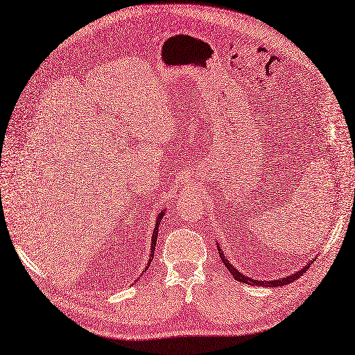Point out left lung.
<instances>
[{
	"instance_id": "left-lung-1",
	"label": "left lung",
	"mask_w": 355,
	"mask_h": 355,
	"mask_svg": "<svg viewBox=\"0 0 355 355\" xmlns=\"http://www.w3.org/2000/svg\"><path fill=\"white\" fill-rule=\"evenodd\" d=\"M218 252H219V256H220V259H222V261H224V265H225V268L231 272V275L232 277L237 279V281H240V282H244V284H247V285H261V286H282V285H288V284H291V282H294V281H297L301 275L303 273H306V270L310 268V265H311V261L310 263L307 265V266H304L303 269L301 270H298L297 273H294V275H291V277H286V278H282V279H275V281H256V279H250V278H247V277H244V275L241 273V272H239L237 269H235L230 261L225 259V256L222 254V252H220V247L218 245Z\"/></svg>"
}]
</instances>
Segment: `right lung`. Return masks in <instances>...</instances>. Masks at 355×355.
<instances>
[{"instance_id": "obj_1", "label": "right lung", "mask_w": 355, "mask_h": 355, "mask_svg": "<svg viewBox=\"0 0 355 355\" xmlns=\"http://www.w3.org/2000/svg\"><path fill=\"white\" fill-rule=\"evenodd\" d=\"M164 218V212L159 214V216L156 218V224H155V230H153V235H152V247H150V259H149V263H148V268L150 265V261L153 260V253H155V247H156V240H157V228H159V224L161 220Z\"/></svg>"}]
</instances>
